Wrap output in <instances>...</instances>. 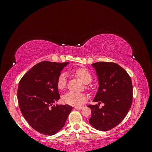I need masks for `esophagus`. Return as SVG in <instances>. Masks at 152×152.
I'll return each instance as SVG.
<instances>
[{"label": "esophagus", "mask_w": 152, "mask_h": 152, "mask_svg": "<svg viewBox=\"0 0 152 152\" xmlns=\"http://www.w3.org/2000/svg\"><path fill=\"white\" fill-rule=\"evenodd\" d=\"M82 107H75V108L76 109V110H81V109H82Z\"/></svg>", "instance_id": "1"}]
</instances>
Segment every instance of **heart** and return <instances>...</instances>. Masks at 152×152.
Wrapping results in <instances>:
<instances>
[{
    "mask_svg": "<svg viewBox=\"0 0 152 152\" xmlns=\"http://www.w3.org/2000/svg\"><path fill=\"white\" fill-rule=\"evenodd\" d=\"M75 75L84 84H89L92 80V76L85 68H78L74 71ZM67 75L65 73H61L58 78L57 85L58 89H63L66 84ZM87 99V96L84 93H78L75 92H68L62 97L63 102L73 107H80Z\"/></svg>",
    "mask_w": 152,
    "mask_h": 152,
    "instance_id": "1",
    "label": "heart"
}]
</instances>
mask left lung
I'll use <instances>...</instances> for the list:
<instances>
[{
  "label": "left lung",
  "instance_id": "1",
  "mask_svg": "<svg viewBox=\"0 0 152 152\" xmlns=\"http://www.w3.org/2000/svg\"><path fill=\"white\" fill-rule=\"evenodd\" d=\"M98 78V90L89 105L91 110L89 123L96 129L106 131L120 124L130 110L132 102V84L130 76L118 64L97 62L92 64ZM104 105L99 108V104Z\"/></svg>",
  "mask_w": 152,
  "mask_h": 152
}]
</instances>
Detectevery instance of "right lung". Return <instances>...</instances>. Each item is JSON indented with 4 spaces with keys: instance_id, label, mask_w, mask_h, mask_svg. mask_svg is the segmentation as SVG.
<instances>
[{
    "instance_id": "add662e5",
    "label": "right lung",
    "mask_w": 152,
    "mask_h": 152,
    "mask_svg": "<svg viewBox=\"0 0 152 152\" xmlns=\"http://www.w3.org/2000/svg\"><path fill=\"white\" fill-rule=\"evenodd\" d=\"M68 63H39L19 82L17 96L23 116L42 134L52 136L61 129L72 110L68 104H54L60 98L58 78Z\"/></svg>"
}]
</instances>
